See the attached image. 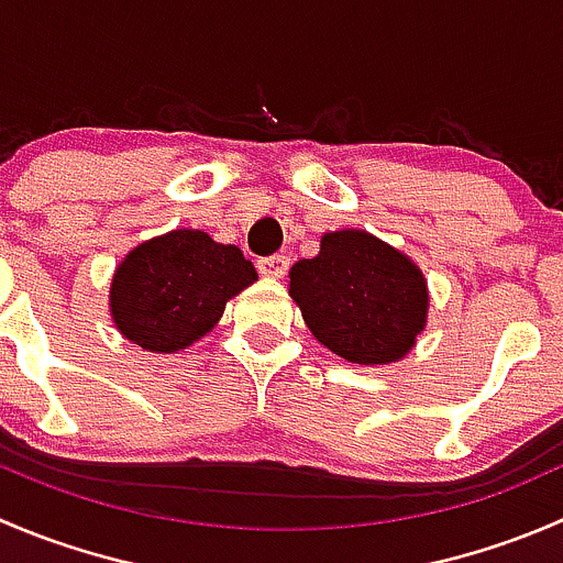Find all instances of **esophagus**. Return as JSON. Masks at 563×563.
Instances as JSON below:
<instances>
[{
    "label": "esophagus",
    "instance_id": "1",
    "mask_svg": "<svg viewBox=\"0 0 563 563\" xmlns=\"http://www.w3.org/2000/svg\"><path fill=\"white\" fill-rule=\"evenodd\" d=\"M258 272L264 277H283L288 272V255H266V258H258Z\"/></svg>",
    "mask_w": 563,
    "mask_h": 563
}]
</instances>
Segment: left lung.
Wrapping results in <instances>:
<instances>
[{"mask_svg": "<svg viewBox=\"0 0 563 563\" xmlns=\"http://www.w3.org/2000/svg\"><path fill=\"white\" fill-rule=\"evenodd\" d=\"M288 294L321 345L354 365L402 360L428 321L422 269L367 231L321 236V250L288 272Z\"/></svg>", "mask_w": 563, "mask_h": 563, "instance_id": "left-lung-1", "label": "left lung"}]
</instances>
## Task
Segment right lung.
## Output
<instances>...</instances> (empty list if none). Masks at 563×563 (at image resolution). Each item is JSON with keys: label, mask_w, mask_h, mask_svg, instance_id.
I'll list each match as a JSON object with an SVG mask.
<instances>
[{"label": "right lung", "mask_w": 563, "mask_h": 563, "mask_svg": "<svg viewBox=\"0 0 563 563\" xmlns=\"http://www.w3.org/2000/svg\"><path fill=\"white\" fill-rule=\"evenodd\" d=\"M258 280L236 245H220L196 229L141 242L111 280V318L130 343L176 354L209 332L225 302Z\"/></svg>", "instance_id": "1"}]
</instances>
